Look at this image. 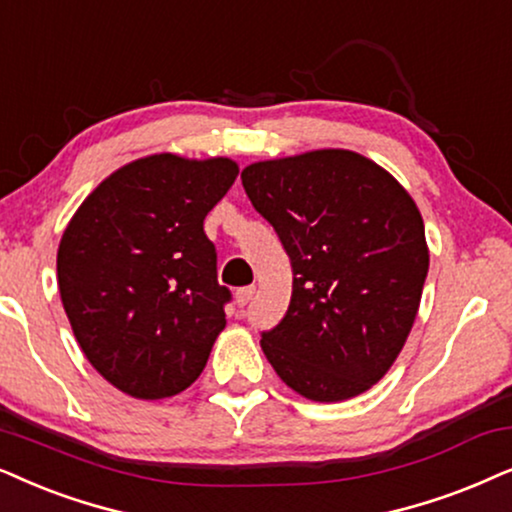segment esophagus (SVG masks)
<instances>
[{
  "label": "esophagus",
  "mask_w": 512,
  "mask_h": 512,
  "mask_svg": "<svg viewBox=\"0 0 512 512\" xmlns=\"http://www.w3.org/2000/svg\"><path fill=\"white\" fill-rule=\"evenodd\" d=\"M254 287H242V289H237L235 291V303L240 305V308H244V305H247L251 298H254Z\"/></svg>",
  "instance_id": "1"
}]
</instances>
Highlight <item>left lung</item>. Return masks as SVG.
I'll use <instances>...</instances> for the list:
<instances>
[{"instance_id":"left-lung-1","label":"left lung","mask_w":512,"mask_h":512,"mask_svg":"<svg viewBox=\"0 0 512 512\" xmlns=\"http://www.w3.org/2000/svg\"><path fill=\"white\" fill-rule=\"evenodd\" d=\"M242 185L291 258L284 320L261 348L313 402H343L381 381L402 353L428 275L421 211L400 181L343 148L263 159Z\"/></svg>"}]
</instances>
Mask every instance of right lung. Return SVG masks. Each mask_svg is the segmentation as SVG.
<instances>
[{"mask_svg":"<svg viewBox=\"0 0 512 512\" xmlns=\"http://www.w3.org/2000/svg\"><path fill=\"white\" fill-rule=\"evenodd\" d=\"M230 157L157 152L124 164L79 204L58 244L61 301L98 374L136 400L183 393L225 329L204 218L235 183Z\"/></svg>","mask_w":512,"mask_h":512,"instance_id":"add662e5","label":"right lung"}]
</instances>
